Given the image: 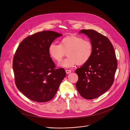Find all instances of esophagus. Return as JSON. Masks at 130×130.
Listing matches in <instances>:
<instances>
[{
	"label": "esophagus",
	"mask_w": 130,
	"mask_h": 130,
	"mask_svg": "<svg viewBox=\"0 0 130 130\" xmlns=\"http://www.w3.org/2000/svg\"><path fill=\"white\" fill-rule=\"evenodd\" d=\"M65 71H66V72L67 74H69L71 72V71L70 70H69V69H66Z\"/></svg>",
	"instance_id": "obj_1"
}]
</instances>
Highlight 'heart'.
Instances as JSON below:
<instances>
[{"label":"heart","instance_id":"1","mask_svg":"<svg viewBox=\"0 0 130 130\" xmlns=\"http://www.w3.org/2000/svg\"><path fill=\"white\" fill-rule=\"evenodd\" d=\"M48 52L52 59L57 62H60L67 52L68 57L59 65L70 68L76 64L83 65L87 63L92 56L93 45L89 40H84L82 37L69 35L63 38L60 44L51 43Z\"/></svg>","mask_w":130,"mask_h":130}]
</instances>
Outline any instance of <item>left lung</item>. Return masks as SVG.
Masks as SVG:
<instances>
[{
  "instance_id": "left-lung-1",
  "label": "left lung",
  "mask_w": 130,
  "mask_h": 130,
  "mask_svg": "<svg viewBox=\"0 0 130 130\" xmlns=\"http://www.w3.org/2000/svg\"><path fill=\"white\" fill-rule=\"evenodd\" d=\"M93 45L89 60L75 71L78 76L76 88L86 99L99 97L112 86L117 68V61L113 45L106 36L94 30L82 29Z\"/></svg>"
}]
</instances>
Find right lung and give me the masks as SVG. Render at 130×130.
I'll list each match as a JSON object with an SVG mask.
<instances>
[{"instance_id":"add662e5","label":"right lung","mask_w":130,"mask_h":130,"mask_svg":"<svg viewBox=\"0 0 130 130\" xmlns=\"http://www.w3.org/2000/svg\"><path fill=\"white\" fill-rule=\"evenodd\" d=\"M61 34L43 31L29 35L18 46L13 60L15 82L28 98L38 102L53 99L66 76L64 68H56L48 47Z\"/></svg>"}]
</instances>
